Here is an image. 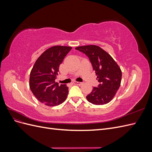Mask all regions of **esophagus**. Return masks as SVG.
Here are the masks:
<instances>
[{
	"label": "esophagus",
	"mask_w": 152,
	"mask_h": 152,
	"mask_svg": "<svg viewBox=\"0 0 152 152\" xmlns=\"http://www.w3.org/2000/svg\"><path fill=\"white\" fill-rule=\"evenodd\" d=\"M73 84H75V85H78V86H80L82 84V82H77V81H74L73 82Z\"/></svg>",
	"instance_id": "34e87169"
}]
</instances>
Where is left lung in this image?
<instances>
[{
  "instance_id": "obj_1",
  "label": "left lung",
  "mask_w": 152,
  "mask_h": 152,
  "mask_svg": "<svg viewBox=\"0 0 152 152\" xmlns=\"http://www.w3.org/2000/svg\"><path fill=\"white\" fill-rule=\"evenodd\" d=\"M76 50L89 58L99 82L86 96L87 101L96 105L104 104L111 102L121 83L122 71L117 63L103 49L95 45L80 46Z\"/></svg>"
}]
</instances>
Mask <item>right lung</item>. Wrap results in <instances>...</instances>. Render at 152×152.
<instances>
[{"label": "right lung", "instance_id": "add662e5", "mask_svg": "<svg viewBox=\"0 0 152 152\" xmlns=\"http://www.w3.org/2000/svg\"><path fill=\"white\" fill-rule=\"evenodd\" d=\"M71 47L55 45L47 49L37 59L32 68L29 85L32 93L40 102L53 107L65 102L68 93L66 84L55 82L59 65Z\"/></svg>", "mask_w": 152, "mask_h": 152}]
</instances>
